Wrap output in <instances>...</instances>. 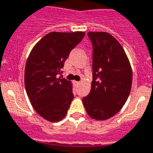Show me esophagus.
<instances>
[{"label": "esophagus", "mask_w": 153, "mask_h": 153, "mask_svg": "<svg viewBox=\"0 0 153 153\" xmlns=\"http://www.w3.org/2000/svg\"><path fill=\"white\" fill-rule=\"evenodd\" d=\"M74 83H75L76 85H79V84H80V81H74Z\"/></svg>", "instance_id": "obj_1"}]
</instances>
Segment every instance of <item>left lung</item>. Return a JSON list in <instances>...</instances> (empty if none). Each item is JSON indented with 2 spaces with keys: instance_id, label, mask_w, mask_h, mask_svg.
<instances>
[{
  "instance_id": "8db88e82",
  "label": "left lung",
  "mask_w": 153,
  "mask_h": 153,
  "mask_svg": "<svg viewBox=\"0 0 153 153\" xmlns=\"http://www.w3.org/2000/svg\"><path fill=\"white\" fill-rule=\"evenodd\" d=\"M93 47V81L82 99L92 119L105 120L118 113L128 98L132 70L123 48L106 32H89Z\"/></svg>"
}]
</instances>
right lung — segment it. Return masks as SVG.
<instances>
[{"instance_id": "add662e5", "label": "right lung", "mask_w": 153, "mask_h": 153, "mask_svg": "<svg viewBox=\"0 0 153 153\" xmlns=\"http://www.w3.org/2000/svg\"><path fill=\"white\" fill-rule=\"evenodd\" d=\"M85 32H51L36 43L25 68V86L32 106L40 116L58 122L67 114L74 95L71 82L58 77L70 51Z\"/></svg>"}]
</instances>
